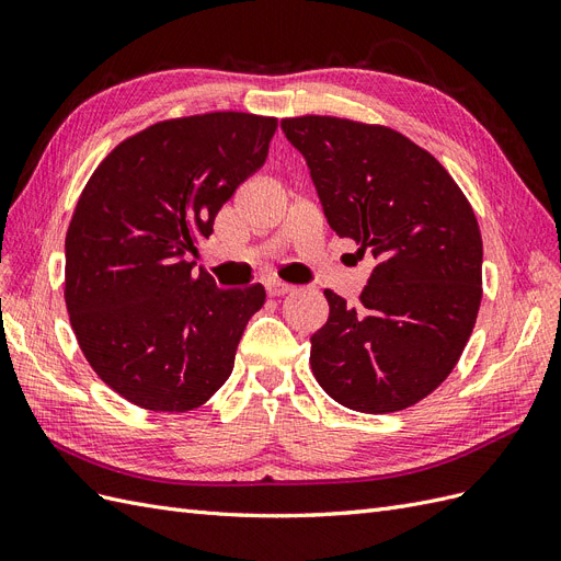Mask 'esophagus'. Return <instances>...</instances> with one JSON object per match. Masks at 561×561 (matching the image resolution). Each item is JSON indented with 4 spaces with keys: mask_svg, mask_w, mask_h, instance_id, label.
Here are the masks:
<instances>
[{
    "mask_svg": "<svg viewBox=\"0 0 561 561\" xmlns=\"http://www.w3.org/2000/svg\"><path fill=\"white\" fill-rule=\"evenodd\" d=\"M266 295L268 297H283L293 290V285H285V283H278V280H266Z\"/></svg>",
    "mask_w": 561,
    "mask_h": 561,
    "instance_id": "1",
    "label": "esophagus"
}]
</instances>
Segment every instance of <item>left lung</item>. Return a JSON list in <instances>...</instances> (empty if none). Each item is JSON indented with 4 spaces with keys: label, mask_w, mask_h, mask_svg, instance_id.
I'll return each instance as SVG.
<instances>
[{
    "label": "left lung",
    "mask_w": 561,
    "mask_h": 561,
    "mask_svg": "<svg viewBox=\"0 0 561 561\" xmlns=\"http://www.w3.org/2000/svg\"><path fill=\"white\" fill-rule=\"evenodd\" d=\"M336 236L375 268L358 307L325 290L311 336L325 393L365 414L412 407L461 358L482 301V236L458 184L426 149L386 126L283 118Z\"/></svg>",
    "instance_id": "1"
}]
</instances>
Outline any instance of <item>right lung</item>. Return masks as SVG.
Listing matches in <instances>:
<instances>
[{
    "label": "right lung",
    "mask_w": 561,
    "mask_h": 561,
    "mask_svg": "<svg viewBox=\"0 0 561 561\" xmlns=\"http://www.w3.org/2000/svg\"><path fill=\"white\" fill-rule=\"evenodd\" d=\"M274 116L171 118L116 145L77 201L65 239V304L87 360L151 412H190L233 369L264 287L219 290L192 274L198 239L266 161Z\"/></svg>",
    "instance_id": "1"
}]
</instances>
